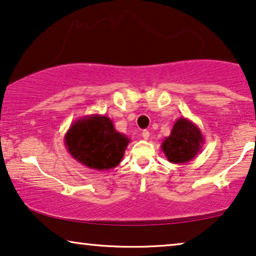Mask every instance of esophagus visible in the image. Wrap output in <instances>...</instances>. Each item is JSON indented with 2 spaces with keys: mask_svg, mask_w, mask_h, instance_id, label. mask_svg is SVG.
<instances>
[{
  "mask_svg": "<svg viewBox=\"0 0 256 256\" xmlns=\"http://www.w3.org/2000/svg\"><path fill=\"white\" fill-rule=\"evenodd\" d=\"M142 138L145 139V140H147V139H150V132L147 131V130H144L142 131Z\"/></svg>",
  "mask_w": 256,
  "mask_h": 256,
  "instance_id": "1",
  "label": "esophagus"
}]
</instances>
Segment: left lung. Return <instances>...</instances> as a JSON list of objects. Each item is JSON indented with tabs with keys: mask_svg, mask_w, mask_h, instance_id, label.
I'll list each match as a JSON object with an SVG mask.
<instances>
[{
	"mask_svg": "<svg viewBox=\"0 0 256 256\" xmlns=\"http://www.w3.org/2000/svg\"><path fill=\"white\" fill-rule=\"evenodd\" d=\"M204 142L200 128L188 118L181 117L161 144V150L169 162L186 164L196 158Z\"/></svg>",
	"mask_w": 256,
	"mask_h": 256,
	"instance_id": "8db88e82",
	"label": "left lung"
}]
</instances>
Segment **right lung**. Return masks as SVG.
<instances>
[{
  "label": "right lung",
  "instance_id": "right-lung-1",
  "mask_svg": "<svg viewBox=\"0 0 256 256\" xmlns=\"http://www.w3.org/2000/svg\"><path fill=\"white\" fill-rule=\"evenodd\" d=\"M64 139L68 153L78 164L95 170L117 167L131 142L116 131L109 117L97 114L75 120Z\"/></svg>",
  "mask_w": 256,
  "mask_h": 256
}]
</instances>
